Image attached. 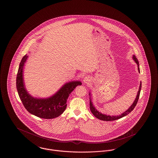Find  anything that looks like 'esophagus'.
I'll return each instance as SVG.
<instances>
[{"label": "esophagus", "instance_id": "obj_1", "mask_svg": "<svg viewBox=\"0 0 158 158\" xmlns=\"http://www.w3.org/2000/svg\"><path fill=\"white\" fill-rule=\"evenodd\" d=\"M90 77L89 76H86L83 79V82L85 83H89L90 82Z\"/></svg>", "mask_w": 158, "mask_h": 158}]
</instances>
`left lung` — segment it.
I'll list each match as a JSON object with an SVG mask.
<instances>
[{"mask_svg": "<svg viewBox=\"0 0 158 158\" xmlns=\"http://www.w3.org/2000/svg\"><path fill=\"white\" fill-rule=\"evenodd\" d=\"M133 59L135 61V63H137V66H138V70H139V72H140V68H139V61L137 59V58L135 57V56H133ZM141 88H142V83H140V86H139V91L137 92V97L135 98V99L133 102V104L131 105V106H130V107L127 110L124 112V113H123L122 114H121L120 115H117V116H111V115H106L105 114H102L101 113H99V111H98L95 108V107L93 106V104L90 101V102H89V104H90V110L91 111L92 113L93 114V115L97 117L98 119L101 120L103 121H114L116 120H118V119H120L121 118L127 115V114H128L129 113H131L133 110L134 108H135V105L137 104V102H138V100H139V96H140V90H141ZM90 95V94H89Z\"/></svg>", "mask_w": 158, "mask_h": 158, "instance_id": "8db88e82", "label": "left lung"}]
</instances>
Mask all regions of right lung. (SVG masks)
Instances as JSON below:
<instances>
[{
    "label": "right lung",
    "mask_w": 158,
    "mask_h": 158,
    "mask_svg": "<svg viewBox=\"0 0 158 158\" xmlns=\"http://www.w3.org/2000/svg\"><path fill=\"white\" fill-rule=\"evenodd\" d=\"M27 57V54L23 57L16 76V88L23 105L29 113L41 118L52 119L60 116L66 110L70 94L82 83L80 81L67 83L50 98H33L27 92L23 82V67Z\"/></svg>",
    "instance_id": "right-lung-1"
}]
</instances>
